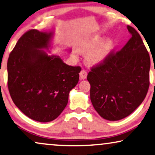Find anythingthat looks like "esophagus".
Instances as JSON below:
<instances>
[{"mask_svg": "<svg viewBox=\"0 0 155 155\" xmlns=\"http://www.w3.org/2000/svg\"><path fill=\"white\" fill-rule=\"evenodd\" d=\"M79 75H80V79H83V80L85 79H86V77H87V71L84 69L81 70V72H80Z\"/></svg>", "mask_w": 155, "mask_h": 155, "instance_id": "obj_1", "label": "esophagus"}]
</instances>
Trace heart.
<instances>
[{"label": "heart", "mask_w": 155, "mask_h": 155, "mask_svg": "<svg viewBox=\"0 0 155 155\" xmlns=\"http://www.w3.org/2000/svg\"><path fill=\"white\" fill-rule=\"evenodd\" d=\"M113 42L109 39L103 41L101 36H91L86 38L80 45V51L83 52L90 51L86 55V61L91 65H98L106 61L113 49ZM79 51H74V54L77 57Z\"/></svg>", "instance_id": "1"}]
</instances>
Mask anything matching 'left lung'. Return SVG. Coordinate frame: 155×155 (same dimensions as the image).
I'll list each match as a JSON object with an SVG mask.
<instances>
[{"label":"left lung","mask_w":155,"mask_h":155,"mask_svg":"<svg viewBox=\"0 0 155 155\" xmlns=\"http://www.w3.org/2000/svg\"><path fill=\"white\" fill-rule=\"evenodd\" d=\"M120 51L110 53L91 69L87 80L93 106L103 118L119 120L130 115L145 99L150 86V58L137 31Z\"/></svg>","instance_id":"obj_1"}]
</instances>
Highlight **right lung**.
<instances>
[{
    "label": "right lung",
    "instance_id": "1",
    "mask_svg": "<svg viewBox=\"0 0 155 155\" xmlns=\"http://www.w3.org/2000/svg\"><path fill=\"white\" fill-rule=\"evenodd\" d=\"M54 35V31H28L8 60V86L12 100L25 115L41 123L50 122L61 114L81 70L43 50L51 47Z\"/></svg>",
    "mask_w": 155,
    "mask_h": 155
}]
</instances>
